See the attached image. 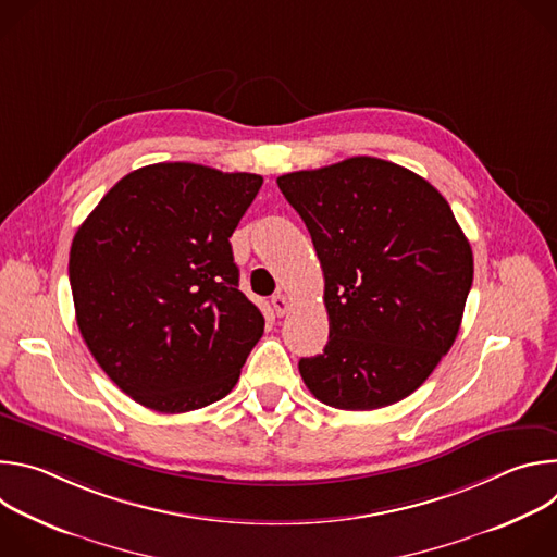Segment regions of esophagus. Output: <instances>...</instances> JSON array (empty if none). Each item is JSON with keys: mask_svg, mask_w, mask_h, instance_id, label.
Returning a JSON list of instances; mask_svg holds the SVG:
<instances>
[{"mask_svg": "<svg viewBox=\"0 0 557 557\" xmlns=\"http://www.w3.org/2000/svg\"><path fill=\"white\" fill-rule=\"evenodd\" d=\"M271 304H273V310H275V314H286V310H288V306H290V301L286 299V295H282V293H277V295H273L271 297Z\"/></svg>", "mask_w": 557, "mask_h": 557, "instance_id": "esophagus-1", "label": "esophagus"}]
</instances>
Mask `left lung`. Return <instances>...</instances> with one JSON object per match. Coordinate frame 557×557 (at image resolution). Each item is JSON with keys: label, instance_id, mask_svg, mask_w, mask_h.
Instances as JSON below:
<instances>
[{"label": "left lung", "instance_id": "8db88e82", "mask_svg": "<svg viewBox=\"0 0 557 557\" xmlns=\"http://www.w3.org/2000/svg\"><path fill=\"white\" fill-rule=\"evenodd\" d=\"M277 187L324 271L329 344L299 359L306 387L339 410L406 399L451 348L473 280L471 247L447 200L372 156L284 174Z\"/></svg>", "mask_w": 557, "mask_h": 557}]
</instances>
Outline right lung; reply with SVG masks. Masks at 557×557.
<instances>
[{
  "instance_id": "add662e5",
  "label": "right lung",
  "mask_w": 557,
  "mask_h": 557,
  "mask_svg": "<svg viewBox=\"0 0 557 557\" xmlns=\"http://www.w3.org/2000/svg\"><path fill=\"white\" fill-rule=\"evenodd\" d=\"M260 187L258 174L156 163L121 178L74 233L78 331L136 404L191 412L240 379L264 317L237 288L228 237Z\"/></svg>"
}]
</instances>
